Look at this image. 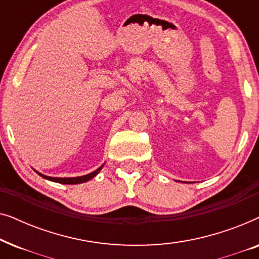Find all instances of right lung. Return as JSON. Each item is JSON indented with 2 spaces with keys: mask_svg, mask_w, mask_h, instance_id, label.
Instances as JSON below:
<instances>
[{
  "mask_svg": "<svg viewBox=\"0 0 259 259\" xmlns=\"http://www.w3.org/2000/svg\"><path fill=\"white\" fill-rule=\"evenodd\" d=\"M105 164H102L100 167L98 169H95L94 172L92 173H88L86 176H81V177H73V178H55V177H48V176H45L42 175V173L35 171L37 173L38 176H41L42 178L47 179V180H51V182H54V183H59V184H68V185H75V184H81V183H86L88 180H91L92 178H94L95 176L98 175L99 172L101 171V168L104 167Z\"/></svg>",
  "mask_w": 259,
  "mask_h": 259,
  "instance_id": "add662e5",
  "label": "right lung"
}]
</instances>
